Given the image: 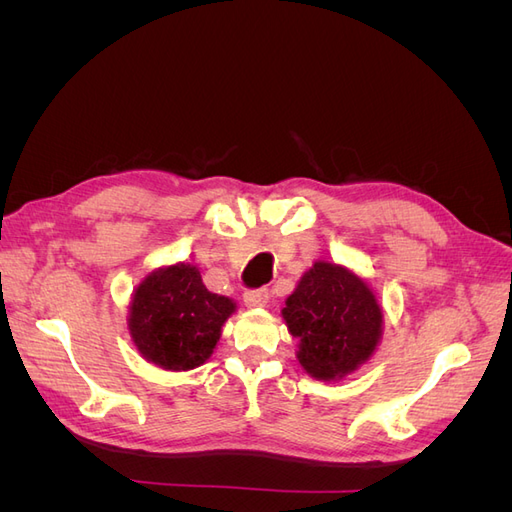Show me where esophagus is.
I'll list each match as a JSON object with an SVG mask.
<instances>
[{
	"label": "esophagus",
	"instance_id": "1",
	"mask_svg": "<svg viewBox=\"0 0 512 512\" xmlns=\"http://www.w3.org/2000/svg\"><path fill=\"white\" fill-rule=\"evenodd\" d=\"M243 303L247 307H265L269 303V290L267 288H260V290H247L243 294Z\"/></svg>",
	"mask_w": 512,
	"mask_h": 512
}]
</instances>
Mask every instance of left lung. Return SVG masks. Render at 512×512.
Listing matches in <instances>:
<instances>
[{"instance_id": "left-lung-1", "label": "left lung", "mask_w": 512, "mask_h": 512, "mask_svg": "<svg viewBox=\"0 0 512 512\" xmlns=\"http://www.w3.org/2000/svg\"><path fill=\"white\" fill-rule=\"evenodd\" d=\"M297 337V361L307 376L344 380L365 365L382 339L384 309L365 277L329 260H316L282 309Z\"/></svg>"}]
</instances>
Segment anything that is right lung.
<instances>
[{"instance_id": "add662e5", "label": "right lung", "mask_w": 512, "mask_h": 512, "mask_svg": "<svg viewBox=\"0 0 512 512\" xmlns=\"http://www.w3.org/2000/svg\"><path fill=\"white\" fill-rule=\"evenodd\" d=\"M237 303L209 292L198 267L175 262L153 269L132 292L128 331L147 363L190 371L209 361Z\"/></svg>"}]
</instances>
